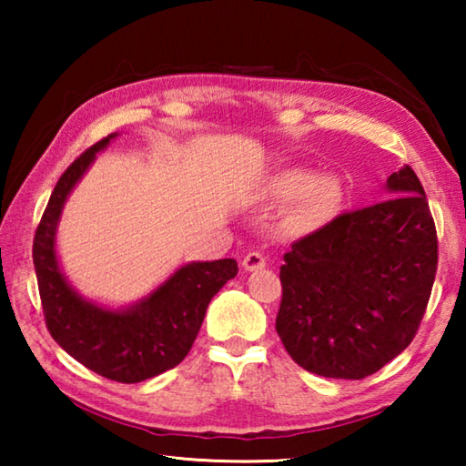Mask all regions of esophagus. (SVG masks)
<instances>
[{
    "instance_id": "obj_1",
    "label": "esophagus",
    "mask_w": 466,
    "mask_h": 466,
    "mask_svg": "<svg viewBox=\"0 0 466 466\" xmlns=\"http://www.w3.org/2000/svg\"><path fill=\"white\" fill-rule=\"evenodd\" d=\"M242 267H244V271H248V273L263 271L267 267V261L261 252H248V255L242 258Z\"/></svg>"
}]
</instances>
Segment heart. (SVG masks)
Listing matches in <instances>:
<instances>
[{
  "instance_id": "obj_1",
  "label": "heart",
  "mask_w": 466,
  "mask_h": 466,
  "mask_svg": "<svg viewBox=\"0 0 466 466\" xmlns=\"http://www.w3.org/2000/svg\"><path fill=\"white\" fill-rule=\"evenodd\" d=\"M261 197L275 205L291 203L283 228L294 238H306L333 222L343 201V187L333 175L317 177L312 170L288 167L265 180Z\"/></svg>"
}]
</instances>
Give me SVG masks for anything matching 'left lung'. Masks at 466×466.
Masks as SVG:
<instances>
[{
  "label": "left lung",
  "mask_w": 466,
  "mask_h": 466,
  "mask_svg": "<svg viewBox=\"0 0 466 466\" xmlns=\"http://www.w3.org/2000/svg\"><path fill=\"white\" fill-rule=\"evenodd\" d=\"M386 199L291 244L275 329L312 374L360 380L413 341L438 265L436 226L415 172L386 178Z\"/></svg>",
  "instance_id": "8db88e82"
}]
</instances>
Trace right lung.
Segmentation results:
<instances>
[{
	"label": "right lung",
	"mask_w": 466,
	"mask_h": 466,
	"mask_svg": "<svg viewBox=\"0 0 466 466\" xmlns=\"http://www.w3.org/2000/svg\"><path fill=\"white\" fill-rule=\"evenodd\" d=\"M119 133H110L77 157L55 185L35 234V271L49 333L69 356L108 380L133 384L167 372L193 347L208 306L236 278L234 258L177 267L137 302L102 304L69 283L57 255V228L76 185Z\"/></svg>",
	"instance_id": "right-lung-1"
}]
</instances>
